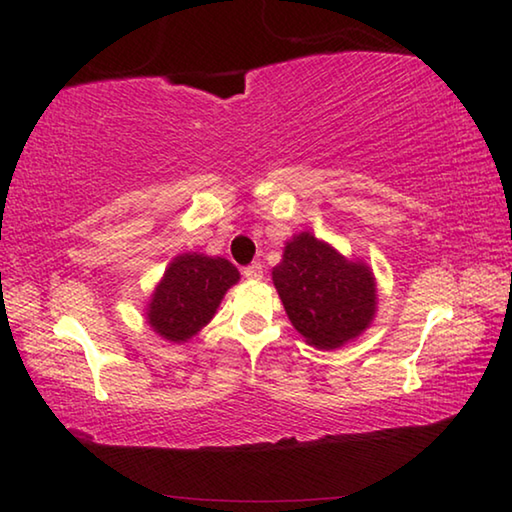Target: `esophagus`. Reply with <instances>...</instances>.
<instances>
[{"instance_id":"esophagus-1","label":"esophagus","mask_w":512,"mask_h":512,"mask_svg":"<svg viewBox=\"0 0 512 512\" xmlns=\"http://www.w3.org/2000/svg\"><path fill=\"white\" fill-rule=\"evenodd\" d=\"M244 277H246V280H262V277H264L262 264H259V262L248 264V266L244 268Z\"/></svg>"}]
</instances>
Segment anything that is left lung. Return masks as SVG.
I'll use <instances>...</instances> for the list:
<instances>
[{
	"mask_svg": "<svg viewBox=\"0 0 512 512\" xmlns=\"http://www.w3.org/2000/svg\"><path fill=\"white\" fill-rule=\"evenodd\" d=\"M273 284L293 327L320 350L348 343L375 316V277L368 266L348 262L309 232L284 248Z\"/></svg>",
	"mask_w": 512,
	"mask_h": 512,
	"instance_id": "left-lung-1",
	"label": "left lung"
}]
</instances>
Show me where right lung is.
Masks as SVG:
<instances>
[{"label":"right lung","instance_id":"add662e5","mask_svg":"<svg viewBox=\"0 0 512 512\" xmlns=\"http://www.w3.org/2000/svg\"><path fill=\"white\" fill-rule=\"evenodd\" d=\"M239 271L223 257L180 255L169 264L149 305V323L167 341L192 339L210 323Z\"/></svg>","mask_w":512,"mask_h":512}]
</instances>
